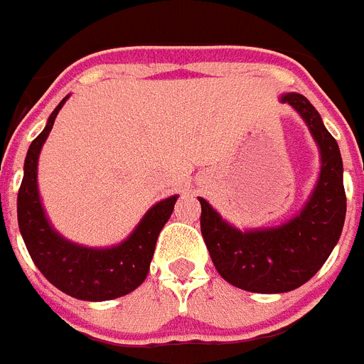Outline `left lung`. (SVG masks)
I'll return each instance as SVG.
<instances>
[{"instance_id":"obj_1","label":"left lung","mask_w":364,"mask_h":364,"mask_svg":"<svg viewBox=\"0 0 364 364\" xmlns=\"http://www.w3.org/2000/svg\"><path fill=\"white\" fill-rule=\"evenodd\" d=\"M304 118L321 149V175L299 217L275 230L242 231L222 220L204 198L200 231L220 277L253 294H284L310 281L332 253L343 231L346 195L336 138L302 95L282 96Z\"/></svg>"}]
</instances>
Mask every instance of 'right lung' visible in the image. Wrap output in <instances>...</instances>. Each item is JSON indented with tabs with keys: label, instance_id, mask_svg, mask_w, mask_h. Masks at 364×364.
I'll list each match as a JSON object with an SVG mask.
<instances>
[{
	"label": "right lung",
	"instance_id": "right-lung-1",
	"mask_svg": "<svg viewBox=\"0 0 364 364\" xmlns=\"http://www.w3.org/2000/svg\"><path fill=\"white\" fill-rule=\"evenodd\" d=\"M63 98L45 129L32 140L25 159V173L18 191V224L28 255L43 277L58 290L82 301H109L136 290L149 273L154 244L169 220L176 197L159 202L147 211L129 239L109 250L76 246L62 239L43 215L36 184L38 154L49 136Z\"/></svg>",
	"mask_w": 364,
	"mask_h": 364
}]
</instances>
